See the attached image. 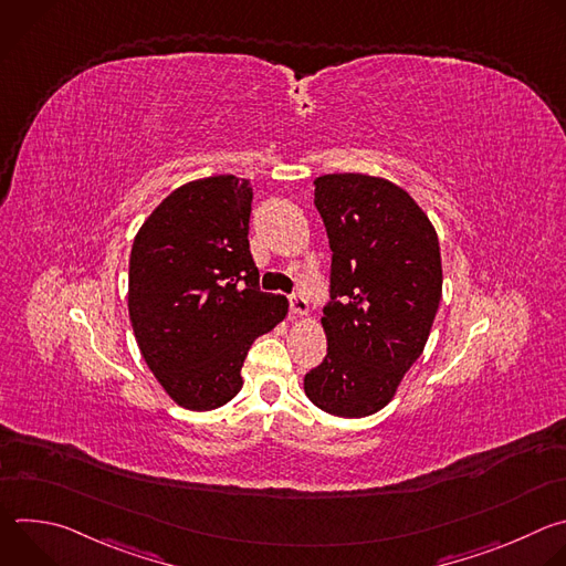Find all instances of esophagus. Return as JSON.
<instances>
[{"label":"esophagus","instance_id":"esophagus-1","mask_svg":"<svg viewBox=\"0 0 566 566\" xmlns=\"http://www.w3.org/2000/svg\"><path fill=\"white\" fill-rule=\"evenodd\" d=\"M289 308H291L293 315H304L306 308H308V302L302 293H291L289 295Z\"/></svg>","mask_w":566,"mask_h":566}]
</instances>
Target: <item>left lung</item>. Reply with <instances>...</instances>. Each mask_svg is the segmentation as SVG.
<instances>
[{"mask_svg":"<svg viewBox=\"0 0 566 566\" xmlns=\"http://www.w3.org/2000/svg\"><path fill=\"white\" fill-rule=\"evenodd\" d=\"M313 186L332 249L329 347L304 391L319 410L360 419L387 406L428 343L443 284L439 239L391 181L347 172Z\"/></svg>","mask_w":566,"mask_h":566,"instance_id":"1","label":"left lung"}]
</instances>
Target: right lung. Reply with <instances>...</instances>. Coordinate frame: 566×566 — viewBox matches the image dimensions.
<instances>
[{
    "label": "right lung",
    "instance_id": "1",
    "mask_svg": "<svg viewBox=\"0 0 566 566\" xmlns=\"http://www.w3.org/2000/svg\"><path fill=\"white\" fill-rule=\"evenodd\" d=\"M253 188L232 175L177 188L140 226L129 255V317L138 349L181 408H221L244 385L255 338L289 302L260 291L249 221Z\"/></svg>",
    "mask_w": 566,
    "mask_h": 566
}]
</instances>
